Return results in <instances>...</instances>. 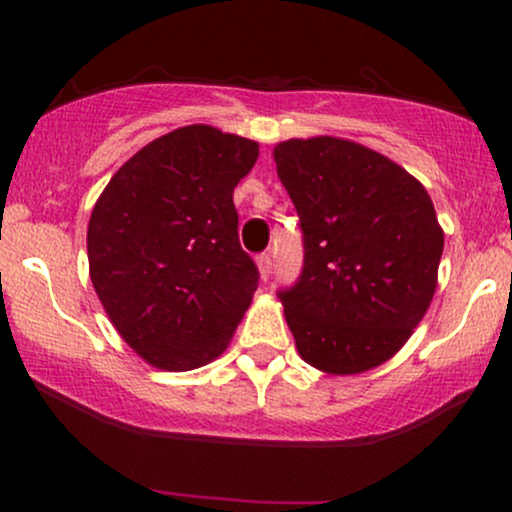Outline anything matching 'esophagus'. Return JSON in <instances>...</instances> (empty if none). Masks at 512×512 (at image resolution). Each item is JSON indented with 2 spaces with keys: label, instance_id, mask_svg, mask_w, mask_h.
<instances>
[{
  "label": "esophagus",
  "instance_id": "obj_1",
  "mask_svg": "<svg viewBox=\"0 0 512 512\" xmlns=\"http://www.w3.org/2000/svg\"><path fill=\"white\" fill-rule=\"evenodd\" d=\"M257 269H260L262 279L267 281L269 274H272V257H269L267 252H262V255H257Z\"/></svg>",
  "mask_w": 512,
  "mask_h": 512
}]
</instances>
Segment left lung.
Returning a JSON list of instances; mask_svg holds the SVG:
<instances>
[{"mask_svg": "<svg viewBox=\"0 0 512 512\" xmlns=\"http://www.w3.org/2000/svg\"><path fill=\"white\" fill-rule=\"evenodd\" d=\"M274 161L303 231V272L279 291L298 354L330 375L380 366L438 286L443 228L426 187L349 139H289Z\"/></svg>", "mask_w": 512, "mask_h": 512, "instance_id": "left-lung-1", "label": "left lung"}]
</instances>
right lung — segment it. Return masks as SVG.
Returning <instances> with one entry per match:
<instances>
[{
    "instance_id": "1",
    "label": "right lung",
    "mask_w": 512,
    "mask_h": 512,
    "mask_svg": "<svg viewBox=\"0 0 512 512\" xmlns=\"http://www.w3.org/2000/svg\"><path fill=\"white\" fill-rule=\"evenodd\" d=\"M260 146L187 125L137 151L88 221V272L120 337L151 366L192 370L226 351L257 291L233 187Z\"/></svg>"
}]
</instances>
